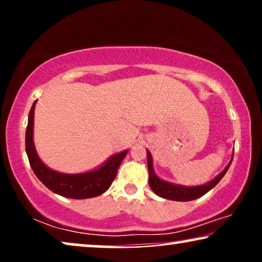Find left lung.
Wrapping results in <instances>:
<instances>
[{
    "label": "left lung",
    "instance_id": "8db88e82",
    "mask_svg": "<svg viewBox=\"0 0 262 262\" xmlns=\"http://www.w3.org/2000/svg\"><path fill=\"white\" fill-rule=\"evenodd\" d=\"M146 155H148V169H149V185L154 193H156L157 195L162 196V198L175 200V202H189V200L198 199L200 196L205 194L210 191L211 188H213L218 182L221 181V179L224 177L227 173L229 167H230L231 162L225 167V169L222 171L221 174H218L212 181L207 182L205 185L202 186H194V187H186V186L180 185H174L170 182L161 180L159 177H156L155 171L152 168V157L148 150H146ZM232 161V160H231Z\"/></svg>",
    "mask_w": 262,
    "mask_h": 262
}]
</instances>
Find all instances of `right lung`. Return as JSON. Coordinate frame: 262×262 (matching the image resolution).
<instances>
[{"instance_id": "1", "label": "right lung", "mask_w": 262, "mask_h": 262, "mask_svg": "<svg viewBox=\"0 0 262 262\" xmlns=\"http://www.w3.org/2000/svg\"><path fill=\"white\" fill-rule=\"evenodd\" d=\"M35 102L28 114V124L26 128V152L28 161L35 177L57 194L73 199H85L98 196L105 193L117 177L118 168L123 162L128 150L113 155L106 163L98 169L81 174H63L50 169L39 159L33 142V121Z\"/></svg>"}]
</instances>
